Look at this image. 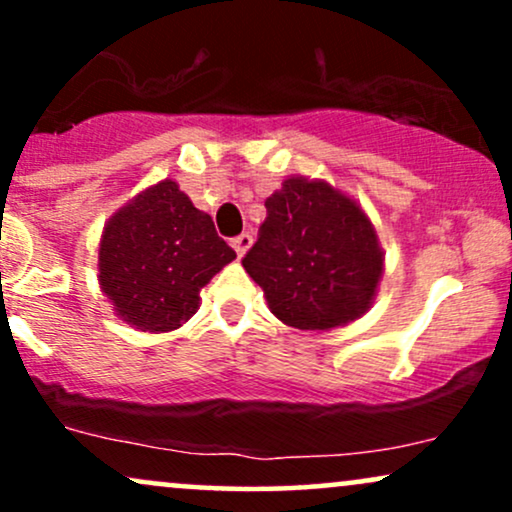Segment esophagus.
Returning <instances> with one entry per match:
<instances>
[{"label":"esophagus","mask_w":512,"mask_h":512,"mask_svg":"<svg viewBox=\"0 0 512 512\" xmlns=\"http://www.w3.org/2000/svg\"><path fill=\"white\" fill-rule=\"evenodd\" d=\"M231 245H233V250H236V255L243 257L245 252H248L250 245H252V236H250V233H240V236H236V238L231 240Z\"/></svg>","instance_id":"1"}]
</instances>
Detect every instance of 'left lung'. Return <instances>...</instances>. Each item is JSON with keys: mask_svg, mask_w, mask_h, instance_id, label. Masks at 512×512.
Listing matches in <instances>:
<instances>
[{"mask_svg": "<svg viewBox=\"0 0 512 512\" xmlns=\"http://www.w3.org/2000/svg\"><path fill=\"white\" fill-rule=\"evenodd\" d=\"M264 207L267 219L243 267L269 310L298 330H332L366 313L383 252L356 202L327 182L291 178Z\"/></svg>", "mask_w": 512, "mask_h": 512, "instance_id": "obj_1", "label": "left lung"}]
</instances>
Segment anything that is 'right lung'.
Segmentation results:
<instances>
[{
  "instance_id": "obj_1",
  "label": "right lung",
  "mask_w": 512,
  "mask_h": 512,
  "mask_svg": "<svg viewBox=\"0 0 512 512\" xmlns=\"http://www.w3.org/2000/svg\"><path fill=\"white\" fill-rule=\"evenodd\" d=\"M236 257L173 180L158 182L105 226L98 269L117 315L142 332L190 320L199 291Z\"/></svg>"
}]
</instances>
